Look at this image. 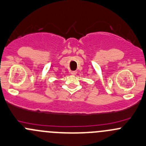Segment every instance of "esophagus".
<instances>
[{"label":"esophagus","instance_id":"esophagus-1","mask_svg":"<svg viewBox=\"0 0 146 146\" xmlns=\"http://www.w3.org/2000/svg\"><path fill=\"white\" fill-rule=\"evenodd\" d=\"M70 74L75 76V75L77 74V71H76V70H73V71H70Z\"/></svg>","mask_w":146,"mask_h":146}]
</instances>
